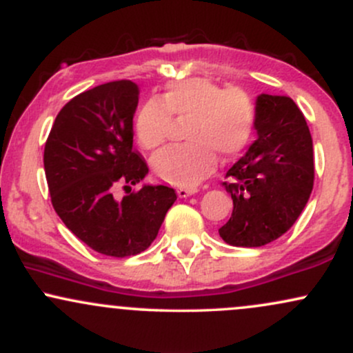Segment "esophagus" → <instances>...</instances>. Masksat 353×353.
I'll use <instances>...</instances> for the list:
<instances>
[{
	"label": "esophagus",
	"instance_id": "esophagus-1",
	"mask_svg": "<svg viewBox=\"0 0 353 353\" xmlns=\"http://www.w3.org/2000/svg\"><path fill=\"white\" fill-rule=\"evenodd\" d=\"M196 192H197V189H185V188L177 189V196H179L181 199H185V197L194 196V194H196Z\"/></svg>",
	"mask_w": 353,
	"mask_h": 353
}]
</instances>
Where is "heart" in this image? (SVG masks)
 <instances>
[{
  "mask_svg": "<svg viewBox=\"0 0 353 353\" xmlns=\"http://www.w3.org/2000/svg\"><path fill=\"white\" fill-rule=\"evenodd\" d=\"M171 114L190 117L182 145H171L152 159L154 172L174 185L192 188L214 171L217 154L232 159L245 149L255 128V104L239 88L224 89L204 78L171 83L163 101L149 99L136 116V136L145 149L164 143Z\"/></svg>",
  "mask_w": 353,
  "mask_h": 353,
  "instance_id": "b5f03b06",
  "label": "heart"
}]
</instances>
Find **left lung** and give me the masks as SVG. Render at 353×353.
<instances>
[{
    "instance_id": "left-lung-1",
    "label": "left lung",
    "mask_w": 353,
    "mask_h": 353,
    "mask_svg": "<svg viewBox=\"0 0 353 353\" xmlns=\"http://www.w3.org/2000/svg\"><path fill=\"white\" fill-rule=\"evenodd\" d=\"M255 131L257 139L224 182L234 209L219 234L236 247H261L285 234L314 188L309 125L289 96H257Z\"/></svg>"
}]
</instances>
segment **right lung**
<instances>
[{"mask_svg": "<svg viewBox=\"0 0 353 353\" xmlns=\"http://www.w3.org/2000/svg\"><path fill=\"white\" fill-rule=\"evenodd\" d=\"M139 89L112 81L72 98L56 116L44 145V172L56 214L96 252L128 257L157 237L177 196L168 185L144 184L116 199L117 184L131 189L149 168L132 149V117Z\"/></svg>", "mask_w": 353, "mask_h": 353, "instance_id": "1", "label": "right lung"}]
</instances>
